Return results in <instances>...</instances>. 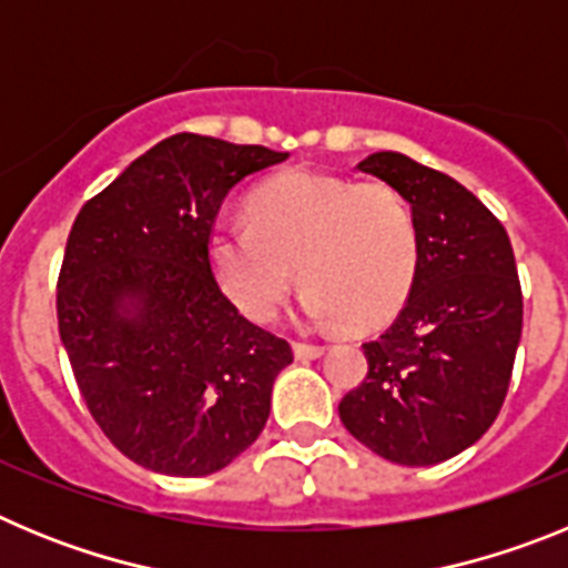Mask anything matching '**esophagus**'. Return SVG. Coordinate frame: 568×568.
<instances>
[{
    "label": "esophagus",
    "mask_w": 568,
    "mask_h": 568,
    "mask_svg": "<svg viewBox=\"0 0 568 568\" xmlns=\"http://www.w3.org/2000/svg\"><path fill=\"white\" fill-rule=\"evenodd\" d=\"M293 353H295V358H298V361H313V358H321V355H324V346L304 344V341H295Z\"/></svg>",
    "instance_id": "obj_1"
}]
</instances>
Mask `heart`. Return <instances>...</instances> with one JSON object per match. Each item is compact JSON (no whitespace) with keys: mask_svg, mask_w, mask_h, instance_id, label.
I'll list each match as a JSON object with an SVG mask.
<instances>
[{"mask_svg":"<svg viewBox=\"0 0 568 568\" xmlns=\"http://www.w3.org/2000/svg\"><path fill=\"white\" fill-rule=\"evenodd\" d=\"M247 222L207 233L210 273L253 321L281 313L298 270L304 310L349 329L386 324L413 290L418 230L406 202L384 182L290 170L247 195Z\"/></svg>","mask_w":568,"mask_h":568,"instance_id":"1","label":"heart"}]
</instances>
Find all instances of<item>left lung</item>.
Wrapping results in <instances>:
<instances>
[{"label":"left lung","instance_id":"1","mask_svg":"<svg viewBox=\"0 0 568 568\" xmlns=\"http://www.w3.org/2000/svg\"><path fill=\"white\" fill-rule=\"evenodd\" d=\"M404 195L418 273L393 327L366 341V378L338 415L353 438L404 466L464 453L495 424L524 329V295L504 224L455 179L404 153L358 164Z\"/></svg>","mask_w":568,"mask_h":568}]
</instances>
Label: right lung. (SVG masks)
I'll return each mask as SVG.
<instances>
[{"label":"right lung","mask_w":568,"mask_h":568,"mask_svg":"<svg viewBox=\"0 0 568 568\" xmlns=\"http://www.w3.org/2000/svg\"><path fill=\"white\" fill-rule=\"evenodd\" d=\"M287 153L175 133L93 195L70 227L59 335L90 415L144 469L202 478L261 435L293 346L235 310L207 233L230 190Z\"/></svg>","instance_id":"1"}]
</instances>
